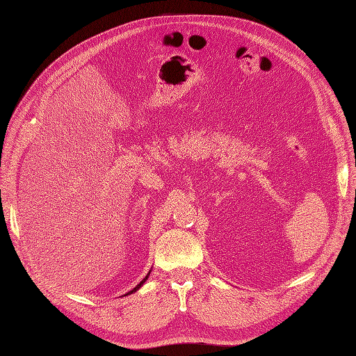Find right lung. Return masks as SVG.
Returning <instances> with one entry per match:
<instances>
[{"label": "right lung", "mask_w": 356, "mask_h": 356, "mask_svg": "<svg viewBox=\"0 0 356 356\" xmlns=\"http://www.w3.org/2000/svg\"><path fill=\"white\" fill-rule=\"evenodd\" d=\"M148 275H149V271H148V274H147V275H145V277H144V278L141 280V282H140V284H137V286H136V287H134L133 290H131V291H128V293H127V294H124V296H128V294H133V293H136V291H137V290H138V289H140V287H141V286H143V284L145 283V280L148 278Z\"/></svg>", "instance_id": "1"}]
</instances>
